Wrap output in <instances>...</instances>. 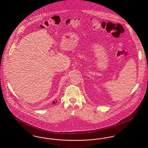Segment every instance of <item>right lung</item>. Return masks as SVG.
Returning <instances> with one entry per match:
<instances>
[{
  "label": "right lung",
  "mask_w": 148,
  "mask_h": 148,
  "mask_svg": "<svg viewBox=\"0 0 148 148\" xmlns=\"http://www.w3.org/2000/svg\"><path fill=\"white\" fill-rule=\"evenodd\" d=\"M56 101H53V104H54V103H56Z\"/></svg>",
  "instance_id": "obj_1"
}]
</instances>
